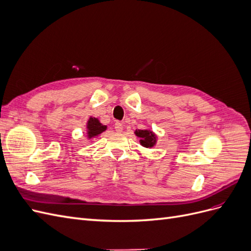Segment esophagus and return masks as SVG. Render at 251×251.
Instances as JSON below:
<instances>
[{"mask_svg":"<svg viewBox=\"0 0 251 251\" xmlns=\"http://www.w3.org/2000/svg\"><path fill=\"white\" fill-rule=\"evenodd\" d=\"M115 131L116 132H118V133H120V132H123V130H124V126H123V124L121 123H119V121H117V123H115Z\"/></svg>","mask_w":251,"mask_h":251,"instance_id":"obj_1","label":"esophagus"}]
</instances>
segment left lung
I'll use <instances>...</instances> for the list:
<instances>
[{"label": "left lung", "mask_w": 251, "mask_h": 251, "mask_svg": "<svg viewBox=\"0 0 251 251\" xmlns=\"http://www.w3.org/2000/svg\"><path fill=\"white\" fill-rule=\"evenodd\" d=\"M135 135L140 138V144L144 148H153L157 142V136L150 130H136Z\"/></svg>", "instance_id": "8db88e82"}]
</instances>
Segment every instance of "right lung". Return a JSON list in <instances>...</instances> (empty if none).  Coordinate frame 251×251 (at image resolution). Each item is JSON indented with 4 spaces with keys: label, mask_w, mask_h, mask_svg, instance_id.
Instances as JSON below:
<instances>
[{
    "label": "right lung",
    "mask_w": 251,
    "mask_h": 251,
    "mask_svg": "<svg viewBox=\"0 0 251 251\" xmlns=\"http://www.w3.org/2000/svg\"><path fill=\"white\" fill-rule=\"evenodd\" d=\"M107 130V126H103L100 124V121L98 120V118L92 117L91 116L87 123V136L88 138H94L96 136L101 134Z\"/></svg>",
    "instance_id": "right-lung-1"
}]
</instances>
